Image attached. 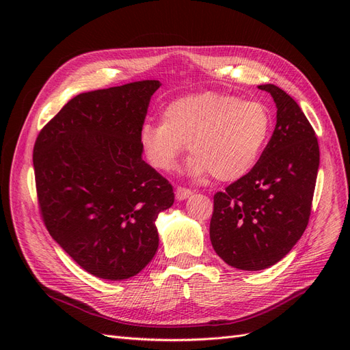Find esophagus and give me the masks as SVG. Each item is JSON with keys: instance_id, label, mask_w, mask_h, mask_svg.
Segmentation results:
<instances>
[{"instance_id": "34e87169", "label": "esophagus", "mask_w": 350, "mask_h": 350, "mask_svg": "<svg viewBox=\"0 0 350 350\" xmlns=\"http://www.w3.org/2000/svg\"><path fill=\"white\" fill-rule=\"evenodd\" d=\"M191 194H193L191 189L185 188V187H176V189H175V197H176V200H179V201L188 198Z\"/></svg>"}]
</instances>
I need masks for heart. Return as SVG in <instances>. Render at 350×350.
I'll use <instances>...</instances> for the list:
<instances>
[{"label": "heart", "mask_w": 350, "mask_h": 350, "mask_svg": "<svg viewBox=\"0 0 350 350\" xmlns=\"http://www.w3.org/2000/svg\"><path fill=\"white\" fill-rule=\"evenodd\" d=\"M271 113L260 100L201 92L169 102L162 122H146L140 146L154 169H174L188 146V174L234 183L252 171L267 144Z\"/></svg>", "instance_id": "obj_1"}]
</instances>
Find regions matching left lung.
<instances>
[{
	"label": "left lung",
	"instance_id": "obj_1",
	"mask_svg": "<svg viewBox=\"0 0 350 350\" xmlns=\"http://www.w3.org/2000/svg\"><path fill=\"white\" fill-rule=\"evenodd\" d=\"M278 108L276 126L252 171L213 198L210 241L229 266L257 271L280 261L308 225L320 165L310 121L288 93L261 84Z\"/></svg>",
	"mask_w": 350,
	"mask_h": 350
}]
</instances>
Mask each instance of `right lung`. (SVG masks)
<instances>
[{
    "instance_id": "1",
    "label": "right lung",
    "mask_w": 350,
    "mask_h": 350,
    "mask_svg": "<svg viewBox=\"0 0 350 350\" xmlns=\"http://www.w3.org/2000/svg\"><path fill=\"white\" fill-rule=\"evenodd\" d=\"M157 80L72 98L33 147L42 219L59 247L100 279L124 280L152 261L154 221L174 189L142 159L140 130Z\"/></svg>"
}]
</instances>
